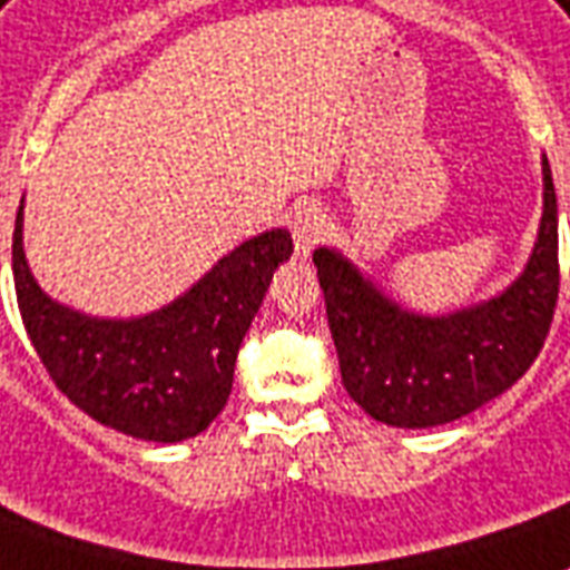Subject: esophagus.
Segmentation results:
<instances>
[{"label": "esophagus", "mask_w": 570, "mask_h": 570, "mask_svg": "<svg viewBox=\"0 0 570 570\" xmlns=\"http://www.w3.org/2000/svg\"><path fill=\"white\" fill-rule=\"evenodd\" d=\"M289 230H293V240H296L298 253L308 256L314 246L324 240L330 225H326V216L317 206H298L296 213L289 216Z\"/></svg>", "instance_id": "34e87169"}]
</instances>
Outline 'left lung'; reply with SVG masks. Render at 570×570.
Segmentation results:
<instances>
[{
	"mask_svg": "<svg viewBox=\"0 0 570 570\" xmlns=\"http://www.w3.org/2000/svg\"><path fill=\"white\" fill-rule=\"evenodd\" d=\"M345 392L373 420L425 429L479 410L528 373L559 302V209L543 160L534 256L503 296L451 317L401 312L340 253H314Z\"/></svg>",
	"mask_w": 570,
	"mask_h": 570,
	"instance_id": "8db88e82",
	"label": "left lung"
}]
</instances>
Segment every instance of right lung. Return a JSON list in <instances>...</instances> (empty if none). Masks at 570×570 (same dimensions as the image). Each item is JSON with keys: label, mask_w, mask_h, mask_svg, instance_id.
<instances>
[{"label": "right lung", "mask_w": 570, "mask_h": 570, "mask_svg": "<svg viewBox=\"0 0 570 570\" xmlns=\"http://www.w3.org/2000/svg\"><path fill=\"white\" fill-rule=\"evenodd\" d=\"M21 213L11 272L27 336L51 382L82 413L122 435L185 441L228 404L234 364L293 237L268 230L218 262L169 308L135 321H98L51 302L27 268Z\"/></svg>", "instance_id": "1"}]
</instances>
